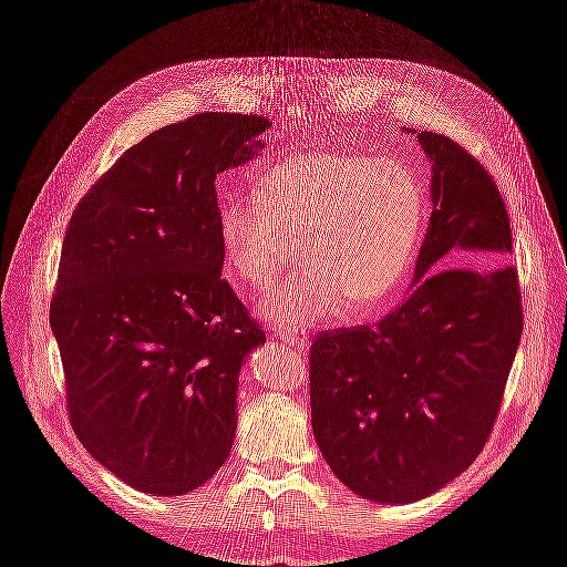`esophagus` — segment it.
<instances>
[{
	"instance_id": "obj_1",
	"label": "esophagus",
	"mask_w": 567,
	"mask_h": 567,
	"mask_svg": "<svg viewBox=\"0 0 567 567\" xmlns=\"http://www.w3.org/2000/svg\"><path fill=\"white\" fill-rule=\"evenodd\" d=\"M277 336L288 342V346H293L298 352H307V348H310V336H307L305 331H277Z\"/></svg>"
}]
</instances>
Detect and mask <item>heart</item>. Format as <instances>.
Returning <instances> with one entry per match:
<instances>
[{
    "label": "heart",
    "instance_id": "obj_1",
    "mask_svg": "<svg viewBox=\"0 0 567 567\" xmlns=\"http://www.w3.org/2000/svg\"><path fill=\"white\" fill-rule=\"evenodd\" d=\"M423 182L369 153L310 151L269 167L255 194H231L217 234L238 279L265 288L296 257L305 267L257 312L277 329L369 312L398 293L425 227Z\"/></svg>",
    "mask_w": 567,
    "mask_h": 567
}]
</instances>
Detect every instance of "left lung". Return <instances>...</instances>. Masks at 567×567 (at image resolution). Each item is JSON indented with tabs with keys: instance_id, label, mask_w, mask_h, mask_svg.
Instances as JSON below:
<instances>
[{
	"instance_id": "8db88e82",
	"label": "left lung",
	"mask_w": 567,
	"mask_h": 567,
	"mask_svg": "<svg viewBox=\"0 0 567 567\" xmlns=\"http://www.w3.org/2000/svg\"><path fill=\"white\" fill-rule=\"evenodd\" d=\"M416 136L433 163V215L414 288L381 321L323 331L310 350L319 450L379 504L425 499L483 452L523 333L499 186L450 136Z\"/></svg>"
}]
</instances>
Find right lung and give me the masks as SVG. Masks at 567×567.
Listing matches in <instances>:
<instances>
[{
    "label": "right lung",
    "instance_id": "1",
    "mask_svg": "<svg viewBox=\"0 0 567 567\" xmlns=\"http://www.w3.org/2000/svg\"><path fill=\"white\" fill-rule=\"evenodd\" d=\"M267 117L198 113L127 148L68 225L49 307L71 425L151 496L192 492L236 435L238 371L265 331L221 279L215 179Z\"/></svg>",
    "mask_w": 567,
    "mask_h": 567
}]
</instances>
